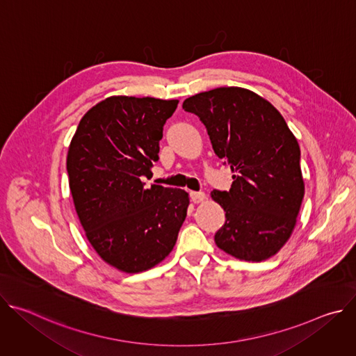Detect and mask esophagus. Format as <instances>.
Returning a JSON list of instances; mask_svg holds the SVG:
<instances>
[{
	"mask_svg": "<svg viewBox=\"0 0 356 356\" xmlns=\"http://www.w3.org/2000/svg\"><path fill=\"white\" fill-rule=\"evenodd\" d=\"M190 198H191V201L194 202V204H197V202H201V201L206 200V194L202 193V191H191L190 193Z\"/></svg>",
	"mask_w": 356,
	"mask_h": 356,
	"instance_id": "1",
	"label": "esophagus"
}]
</instances>
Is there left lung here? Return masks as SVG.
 Returning <instances> with one entry per match:
<instances>
[{"label": "left lung", "mask_w": 356, "mask_h": 356, "mask_svg": "<svg viewBox=\"0 0 356 356\" xmlns=\"http://www.w3.org/2000/svg\"><path fill=\"white\" fill-rule=\"evenodd\" d=\"M183 108L200 117L216 155L234 173L229 191H211L227 217L216 245L248 262L276 255L296 227L304 197L300 146L284 118L242 87L198 92Z\"/></svg>", "instance_id": "left-lung-1"}]
</instances>
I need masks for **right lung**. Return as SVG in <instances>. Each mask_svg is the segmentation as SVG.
I'll list each match as a JSON object with an SVG mask.
<instances>
[{"mask_svg":"<svg viewBox=\"0 0 356 356\" xmlns=\"http://www.w3.org/2000/svg\"><path fill=\"white\" fill-rule=\"evenodd\" d=\"M179 99L113 95L90 108L67 150L69 186L86 236L110 266L139 273L161 264L177 241L188 193L152 184L163 125Z\"/></svg>","mask_w":356,"mask_h":356,"instance_id":"right-lung-1","label":"right lung"}]
</instances>
